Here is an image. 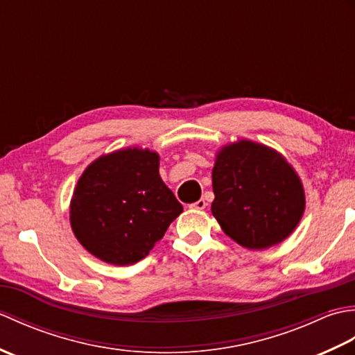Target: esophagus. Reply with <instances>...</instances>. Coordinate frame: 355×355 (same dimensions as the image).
I'll return each mask as SVG.
<instances>
[{"label": "esophagus", "instance_id": "34e87169", "mask_svg": "<svg viewBox=\"0 0 355 355\" xmlns=\"http://www.w3.org/2000/svg\"><path fill=\"white\" fill-rule=\"evenodd\" d=\"M207 206V202H206V200L205 198H201V200H198V201H195L193 205H191V207L192 209H197V210H202Z\"/></svg>", "mask_w": 355, "mask_h": 355}]
</instances>
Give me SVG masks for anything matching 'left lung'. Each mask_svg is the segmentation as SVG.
<instances>
[{
    "mask_svg": "<svg viewBox=\"0 0 355 355\" xmlns=\"http://www.w3.org/2000/svg\"><path fill=\"white\" fill-rule=\"evenodd\" d=\"M212 214L233 241L261 250L296 229L305 209L297 173L276 150L250 140L223 148L212 171Z\"/></svg>",
    "mask_w": 355,
    "mask_h": 355,
    "instance_id": "8db88e82",
    "label": "left lung"
}]
</instances>
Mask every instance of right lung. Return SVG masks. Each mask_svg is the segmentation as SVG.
<instances>
[{"label": "right lung", "mask_w": 355, "mask_h": 355, "mask_svg": "<svg viewBox=\"0 0 355 355\" xmlns=\"http://www.w3.org/2000/svg\"><path fill=\"white\" fill-rule=\"evenodd\" d=\"M182 212L158 173V155L128 148L97 158L82 173L70 221L79 243L96 258L131 266L148 256Z\"/></svg>", "instance_id": "right-lung-1"}]
</instances>
